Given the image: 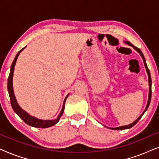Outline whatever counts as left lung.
<instances>
[{
  "mask_svg": "<svg viewBox=\"0 0 159 159\" xmlns=\"http://www.w3.org/2000/svg\"><path fill=\"white\" fill-rule=\"evenodd\" d=\"M125 43H127V44L128 45H129V46L133 47V48H134V50H135V51H138V53H140V55L141 56V57L143 58V62H144L145 67V69H146V71H147V73H148V82H149V95H148V101L147 106H146V107H145V109L144 110V111L143 112V114H141L140 116H139L138 118L135 121H133V122L130 124V125H126V126H121V127H115V128H113V127H112V128H110V129H114V130H123V129H129V128H131V127H133V126H134V125H135V124L138 123V121L139 120H140L141 117L143 116V115L144 114V113L147 111L148 108V106H149V105H150V103H151V84H152V81H151V73H150L149 69H148V66H147V64H146V62H145V59L144 56H143V53H142V51H141L138 48H137V47H135V46H134V45H132L131 43L129 42V41H125ZM108 128H109V127H108Z\"/></svg>",
  "mask_w": 159,
  "mask_h": 159,
  "instance_id": "8db88e82",
  "label": "left lung"
}]
</instances>
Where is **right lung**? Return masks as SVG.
<instances>
[{
    "instance_id": "1",
    "label": "right lung",
    "mask_w": 159,
    "mask_h": 159,
    "mask_svg": "<svg viewBox=\"0 0 159 159\" xmlns=\"http://www.w3.org/2000/svg\"><path fill=\"white\" fill-rule=\"evenodd\" d=\"M25 48V47L24 48L18 52V53L16 54V57H15L14 61H13L11 66V71H10V74L9 76H8V94H9V97H10V101H11V104L12 108L13 110L14 111V112L18 115V116L20 117V118L22 119V120L25 121V122L27 124V125L32 126V127H38V128H48L50 127H52L54 125H56V123L59 121V119L61 118V116H62L63 113H64V105H65V102H66V100L68 97L69 94L67 95V96L66 97V98L64 99V103H63V107L59 115H58L57 119H54V120H42V119H38L35 118V117L31 116L29 114H27L25 111H24L22 108H21L19 105L17 103L16 97H15V95L14 93V89H13V76H14V66L16 65V62L17 58H18V56L19 55V53H21V51H23L24 49Z\"/></svg>"
}]
</instances>
